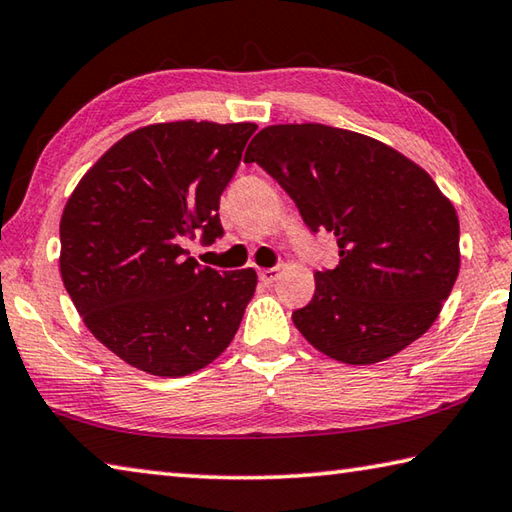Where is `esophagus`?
Masks as SVG:
<instances>
[{
	"instance_id": "obj_1",
	"label": "esophagus",
	"mask_w": 512,
	"mask_h": 512,
	"mask_svg": "<svg viewBox=\"0 0 512 512\" xmlns=\"http://www.w3.org/2000/svg\"><path fill=\"white\" fill-rule=\"evenodd\" d=\"M279 274H281L279 267H265V270L258 272V279L270 285V283H274L276 279H279Z\"/></svg>"
}]
</instances>
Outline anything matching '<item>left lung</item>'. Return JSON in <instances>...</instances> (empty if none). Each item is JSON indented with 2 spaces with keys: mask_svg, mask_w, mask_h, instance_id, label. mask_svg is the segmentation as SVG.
<instances>
[{
  "mask_svg": "<svg viewBox=\"0 0 512 512\" xmlns=\"http://www.w3.org/2000/svg\"><path fill=\"white\" fill-rule=\"evenodd\" d=\"M261 166L312 233H333L335 270L294 326L333 360L375 364L434 324L459 276V218L434 179L384 143L321 123L270 125L251 139Z\"/></svg>",
  "mask_w": 512,
  "mask_h": 512,
  "instance_id": "1",
  "label": "left lung"
}]
</instances>
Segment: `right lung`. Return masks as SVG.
<instances>
[{"mask_svg":"<svg viewBox=\"0 0 512 512\" xmlns=\"http://www.w3.org/2000/svg\"><path fill=\"white\" fill-rule=\"evenodd\" d=\"M254 123L134 130L80 179L60 220V274L85 326L139 371L182 378L211 364L254 297V270L218 272L186 240L224 236L220 195Z\"/></svg>","mask_w":512,"mask_h":512,"instance_id":"1","label":"right lung"}]
</instances>
